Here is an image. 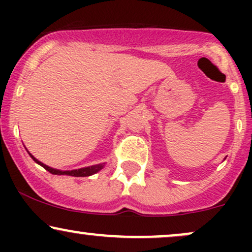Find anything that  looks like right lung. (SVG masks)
<instances>
[{
    "mask_svg": "<svg viewBox=\"0 0 252 252\" xmlns=\"http://www.w3.org/2000/svg\"><path fill=\"white\" fill-rule=\"evenodd\" d=\"M28 154L31 155V158H33L34 161L37 164H40V166H42L43 168H45L47 172L52 173V174H56V175H71V176H90L92 174H96L97 172H99L100 169L103 168L104 164L105 163H99V164H94V166H90V167H84V168H80V169H73V170H59V169H56V168H52V167H48L46 166L45 163L40 162L39 160H36L35 158H34L33 155L31 154V153H28Z\"/></svg>",
    "mask_w": 252,
    "mask_h": 252,
    "instance_id": "obj_1",
    "label": "right lung"
}]
</instances>
